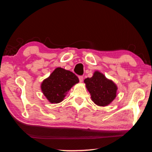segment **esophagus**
Here are the masks:
<instances>
[{
	"mask_svg": "<svg viewBox=\"0 0 152 152\" xmlns=\"http://www.w3.org/2000/svg\"><path fill=\"white\" fill-rule=\"evenodd\" d=\"M78 78H79V80H80V82H82V81H83V80H84V77H83V76H80L78 77Z\"/></svg>",
	"mask_w": 152,
	"mask_h": 152,
	"instance_id": "34e87169",
	"label": "esophagus"
}]
</instances>
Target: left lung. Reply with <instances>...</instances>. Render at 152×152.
Returning a JSON list of instances; mask_svg holds the SVG:
<instances>
[{"mask_svg":"<svg viewBox=\"0 0 152 152\" xmlns=\"http://www.w3.org/2000/svg\"><path fill=\"white\" fill-rule=\"evenodd\" d=\"M84 82L91 95L92 101L98 106L106 107L117 96L116 84L99 71H95L93 76L86 78Z\"/></svg>","mask_w":152,"mask_h":152,"instance_id":"8db88e82","label":"left lung"}]
</instances>
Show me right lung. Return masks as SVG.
Wrapping results in <instances>:
<instances>
[{
  "label": "right lung",
  "instance_id": "right-lung-1",
  "mask_svg": "<svg viewBox=\"0 0 152 152\" xmlns=\"http://www.w3.org/2000/svg\"><path fill=\"white\" fill-rule=\"evenodd\" d=\"M79 80L73 72L61 68H56L48 78L41 84L42 92L48 101L52 104L59 103Z\"/></svg>",
  "mask_w": 152,
  "mask_h": 152
}]
</instances>
